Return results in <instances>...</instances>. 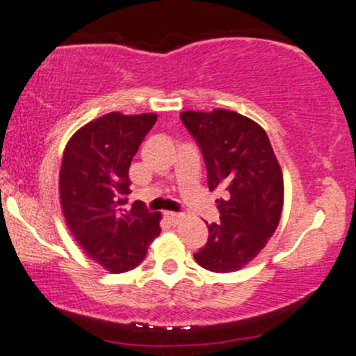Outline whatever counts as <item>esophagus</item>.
Wrapping results in <instances>:
<instances>
[{
  "mask_svg": "<svg viewBox=\"0 0 356 356\" xmlns=\"http://www.w3.org/2000/svg\"><path fill=\"white\" fill-rule=\"evenodd\" d=\"M163 216H165V220L172 222V225H177L179 221L184 218V214L182 213H172V211H167V213H163Z\"/></svg>",
  "mask_w": 356,
  "mask_h": 356,
  "instance_id": "34e87169",
  "label": "esophagus"
}]
</instances>
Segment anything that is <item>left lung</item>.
<instances>
[{"mask_svg": "<svg viewBox=\"0 0 356 356\" xmlns=\"http://www.w3.org/2000/svg\"><path fill=\"white\" fill-rule=\"evenodd\" d=\"M181 120L197 142L218 199L220 222L208 225V243L194 253L202 268L226 273L255 259L273 235L284 206V179L270 140L240 113L184 111Z\"/></svg>", "mask_w": 356, "mask_h": 356, "instance_id": "left-lung-1", "label": "left lung"}]
</instances>
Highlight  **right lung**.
Returning <instances> with one entry per match:
<instances>
[{"instance_id": "right-lung-1", "label": "right lung", "mask_w": 356, "mask_h": 356, "mask_svg": "<svg viewBox=\"0 0 356 356\" xmlns=\"http://www.w3.org/2000/svg\"><path fill=\"white\" fill-rule=\"evenodd\" d=\"M155 121L154 113H108L77 130L62 157L58 193L65 222L86 255L111 273L142 264L160 233V213L140 201L127 206L131 159Z\"/></svg>"}]
</instances>
